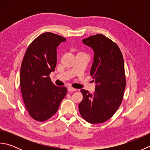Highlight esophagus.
I'll use <instances>...</instances> for the list:
<instances>
[{
  "instance_id": "34e87169",
  "label": "esophagus",
  "mask_w": 150,
  "mask_h": 150,
  "mask_svg": "<svg viewBox=\"0 0 150 150\" xmlns=\"http://www.w3.org/2000/svg\"><path fill=\"white\" fill-rule=\"evenodd\" d=\"M68 91H77V89L73 88L72 87H68Z\"/></svg>"
}]
</instances>
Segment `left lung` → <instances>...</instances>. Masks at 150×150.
<instances>
[{
    "label": "left lung",
    "instance_id": "1",
    "mask_svg": "<svg viewBox=\"0 0 150 150\" xmlns=\"http://www.w3.org/2000/svg\"><path fill=\"white\" fill-rule=\"evenodd\" d=\"M94 52L90 70L96 87L93 93L81 90L83 99L79 105L81 115L91 124L110 119L122 103L126 85L124 59L119 46L104 35L82 40Z\"/></svg>",
    "mask_w": 150,
    "mask_h": 150
}]
</instances>
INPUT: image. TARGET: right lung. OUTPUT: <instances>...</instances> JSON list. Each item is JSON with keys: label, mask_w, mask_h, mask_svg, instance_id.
<instances>
[{"label": "right lung", "mask_w": 150, "mask_h": 150, "mask_svg": "<svg viewBox=\"0 0 150 150\" xmlns=\"http://www.w3.org/2000/svg\"><path fill=\"white\" fill-rule=\"evenodd\" d=\"M65 38L46 32L37 37L28 46L22 60L20 86L30 115L43 122L58 111L67 93L66 87L52 83L50 74L57 64V47Z\"/></svg>", "instance_id": "obj_1"}]
</instances>
